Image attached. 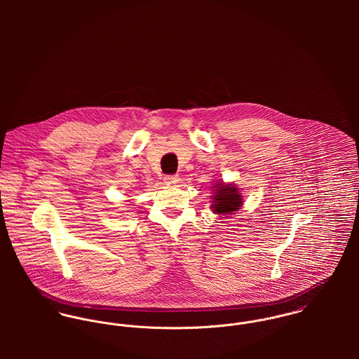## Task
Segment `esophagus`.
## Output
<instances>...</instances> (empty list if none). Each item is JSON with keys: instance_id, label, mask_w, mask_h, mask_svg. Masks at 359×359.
<instances>
[{"instance_id": "esophagus-1", "label": "esophagus", "mask_w": 359, "mask_h": 359, "mask_svg": "<svg viewBox=\"0 0 359 359\" xmlns=\"http://www.w3.org/2000/svg\"><path fill=\"white\" fill-rule=\"evenodd\" d=\"M164 182L168 184V185H175V184L180 182V177L178 175H165Z\"/></svg>"}]
</instances>
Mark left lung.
Segmentation results:
<instances>
[{
    "label": "left lung",
    "mask_w": 359,
    "mask_h": 359,
    "mask_svg": "<svg viewBox=\"0 0 359 359\" xmlns=\"http://www.w3.org/2000/svg\"><path fill=\"white\" fill-rule=\"evenodd\" d=\"M214 188H215L214 198H212L214 212L225 215L241 208L242 196L238 192V188H235L233 185H224V182L217 184Z\"/></svg>",
    "instance_id": "1"
}]
</instances>
